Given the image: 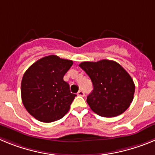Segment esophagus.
I'll use <instances>...</instances> for the list:
<instances>
[{"instance_id": "1", "label": "esophagus", "mask_w": 155, "mask_h": 155, "mask_svg": "<svg viewBox=\"0 0 155 155\" xmlns=\"http://www.w3.org/2000/svg\"><path fill=\"white\" fill-rule=\"evenodd\" d=\"M78 95H80V96H84V91H82V90H80V91L78 92Z\"/></svg>"}]
</instances>
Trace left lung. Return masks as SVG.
Listing matches in <instances>:
<instances>
[{
	"instance_id": "8db88e82",
	"label": "left lung",
	"mask_w": 155,
	"mask_h": 155,
	"mask_svg": "<svg viewBox=\"0 0 155 155\" xmlns=\"http://www.w3.org/2000/svg\"><path fill=\"white\" fill-rule=\"evenodd\" d=\"M93 84L87 102L93 112L103 117H114L124 113L134 99L135 84L125 69L109 60L79 64Z\"/></svg>"
}]
</instances>
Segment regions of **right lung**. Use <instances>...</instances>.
<instances>
[{
	"label": "right lung",
	"instance_id": "obj_1",
	"mask_svg": "<svg viewBox=\"0 0 155 155\" xmlns=\"http://www.w3.org/2000/svg\"><path fill=\"white\" fill-rule=\"evenodd\" d=\"M72 64V61L50 55L39 59L25 72L21 100L34 118L51 123L68 113L76 94L71 92L64 76Z\"/></svg>",
	"mask_w": 155,
	"mask_h": 155
}]
</instances>
